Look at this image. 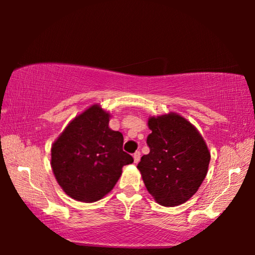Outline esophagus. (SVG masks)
<instances>
[{"instance_id": "obj_1", "label": "esophagus", "mask_w": 255, "mask_h": 255, "mask_svg": "<svg viewBox=\"0 0 255 255\" xmlns=\"http://www.w3.org/2000/svg\"><path fill=\"white\" fill-rule=\"evenodd\" d=\"M133 160H134L135 163L139 162V160H140V152L137 151V152L133 153Z\"/></svg>"}]
</instances>
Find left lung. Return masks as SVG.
Wrapping results in <instances>:
<instances>
[{"mask_svg": "<svg viewBox=\"0 0 255 255\" xmlns=\"http://www.w3.org/2000/svg\"><path fill=\"white\" fill-rule=\"evenodd\" d=\"M149 153L138 163L148 193L163 207H176L196 193L208 173L210 153L204 139L176 114L151 117Z\"/></svg>", "mask_w": 255, "mask_h": 255, "instance_id": "obj_1", "label": "left lung"}]
</instances>
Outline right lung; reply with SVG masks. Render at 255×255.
<instances>
[{
    "label": "right lung",
    "mask_w": 255,
    "mask_h": 255,
    "mask_svg": "<svg viewBox=\"0 0 255 255\" xmlns=\"http://www.w3.org/2000/svg\"><path fill=\"white\" fill-rule=\"evenodd\" d=\"M110 115L100 106L75 117L51 149L58 183L69 197L92 203L111 191L123 166L133 158L123 151V134L109 128Z\"/></svg>",
    "instance_id": "right-lung-1"
}]
</instances>
